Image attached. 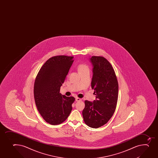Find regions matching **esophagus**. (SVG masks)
Instances as JSON below:
<instances>
[{"label":"esophagus","instance_id":"1","mask_svg":"<svg viewBox=\"0 0 158 158\" xmlns=\"http://www.w3.org/2000/svg\"><path fill=\"white\" fill-rule=\"evenodd\" d=\"M76 100L77 102H80V101H81L82 99L80 98H78V97H76Z\"/></svg>","mask_w":158,"mask_h":158}]
</instances>
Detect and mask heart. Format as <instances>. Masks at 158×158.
Segmentation results:
<instances>
[{"label": "heart", "instance_id": "heart-1", "mask_svg": "<svg viewBox=\"0 0 158 158\" xmlns=\"http://www.w3.org/2000/svg\"><path fill=\"white\" fill-rule=\"evenodd\" d=\"M78 71L79 73L82 72H84L85 70H89V67L87 64L85 63H80L79 64L77 67Z\"/></svg>", "mask_w": 158, "mask_h": 158}]
</instances>
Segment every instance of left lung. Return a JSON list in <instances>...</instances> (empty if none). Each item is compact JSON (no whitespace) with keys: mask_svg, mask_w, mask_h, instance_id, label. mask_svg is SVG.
<instances>
[{"mask_svg":"<svg viewBox=\"0 0 158 158\" xmlns=\"http://www.w3.org/2000/svg\"><path fill=\"white\" fill-rule=\"evenodd\" d=\"M93 75L91 86L96 99L85 100L82 111L85 123L98 128L108 123L115 111L118 95V84L114 69L103 56H92Z\"/></svg>","mask_w":158,"mask_h":158,"instance_id":"1","label":"left lung"}]
</instances>
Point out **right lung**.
I'll list each match as a JSON object with an SVG mask.
<instances>
[{
    "instance_id": "right-lung-1",
    "label": "right lung",
    "mask_w": 158,
    "mask_h": 158,
    "mask_svg": "<svg viewBox=\"0 0 158 158\" xmlns=\"http://www.w3.org/2000/svg\"><path fill=\"white\" fill-rule=\"evenodd\" d=\"M73 62V56H52L43 64L35 78V105L43 118L51 125L62 123L72 111L75 98L63 95L60 90Z\"/></svg>"
}]
</instances>
